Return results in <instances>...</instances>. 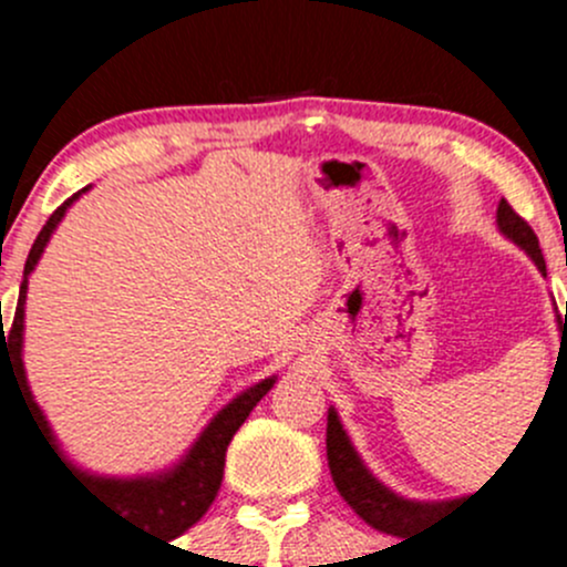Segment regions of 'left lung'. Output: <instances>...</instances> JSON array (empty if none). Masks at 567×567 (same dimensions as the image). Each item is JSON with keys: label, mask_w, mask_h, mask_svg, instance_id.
<instances>
[{"label": "left lung", "mask_w": 567, "mask_h": 567, "mask_svg": "<svg viewBox=\"0 0 567 567\" xmlns=\"http://www.w3.org/2000/svg\"><path fill=\"white\" fill-rule=\"evenodd\" d=\"M496 227H499V233L507 241H513L518 249L527 251L529 260L537 266V271L546 277V260H543L537 236L532 233L527 221L507 205V199H499V208H496ZM557 329L559 337H563V342H559V351H563V348H567V305L565 323L563 318H557ZM326 458H329L331 480H334L342 499L351 505V511L357 513L362 522H368L373 529L386 532V535L403 537L409 535V532L427 527V524L439 522V518L447 516L450 511H455L463 499H468V496H461V499L416 502L394 494L392 488H386V485L364 466L362 455L357 453V447H353L351 439H348L334 405H331L329 416H326Z\"/></svg>", "instance_id": "8db88e82"}]
</instances>
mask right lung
<instances>
[{"instance_id":"1","label":"right lung","mask_w":567,"mask_h":567,"mask_svg":"<svg viewBox=\"0 0 567 567\" xmlns=\"http://www.w3.org/2000/svg\"><path fill=\"white\" fill-rule=\"evenodd\" d=\"M87 188H82L79 194H73L68 203H62L54 214L49 216V221L43 225L40 236L32 244L30 257H27L24 266V282L19 290V307H16L13 326L4 331V323H0V375L2 370H10L19 386L21 398H24L27 409H30L32 420H35L38 431L43 433L45 447L54 453V458L60 461V466L68 474L79 480L101 505L109 511H117V516H123L125 522H134L140 527L162 532L164 537L183 535L188 527L199 522L205 516V511L210 507V502L216 499L221 485V474H225V453L227 444L233 442L238 427L244 425V420L249 416V411L266 398L268 390L277 384V375L271 379H262L257 384H251L249 390L230 400L221 411H216L214 420L203 427L197 439H194L192 447L186 450V455H181V461H175L173 466L162 468V472L153 474H134V477H109V474H95L90 468L76 466L65 455V450L56 442L54 431H51L49 420H45L43 409L35 403L30 390V381H27L24 370V307H27V288H30V274L35 271L38 260L43 257V249L49 247L51 236L60 227L62 216L68 214L73 203H76Z\"/></svg>"}]
</instances>
